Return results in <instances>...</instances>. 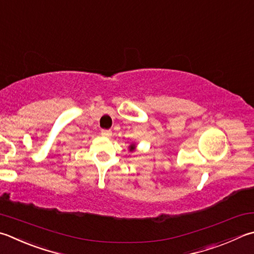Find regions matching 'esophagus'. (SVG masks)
Here are the masks:
<instances>
[{
	"label": "esophagus",
	"mask_w": 254,
	"mask_h": 254,
	"mask_svg": "<svg viewBox=\"0 0 254 254\" xmlns=\"http://www.w3.org/2000/svg\"><path fill=\"white\" fill-rule=\"evenodd\" d=\"M100 133H102V136H104V137H111L112 130H108V129H103V130L100 131Z\"/></svg>",
	"instance_id": "obj_1"
}]
</instances>
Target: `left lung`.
<instances>
[{
  "label": "left lung",
  "mask_w": 254,
  "mask_h": 254,
  "mask_svg": "<svg viewBox=\"0 0 254 254\" xmlns=\"http://www.w3.org/2000/svg\"><path fill=\"white\" fill-rule=\"evenodd\" d=\"M133 148H135V146H133V145H132V146H130V150H132Z\"/></svg>",
  "instance_id": "8db88e82"
}]
</instances>
